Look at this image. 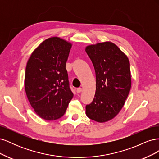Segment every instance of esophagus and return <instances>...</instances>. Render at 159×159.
Masks as SVG:
<instances>
[{"label": "esophagus", "instance_id": "34e87169", "mask_svg": "<svg viewBox=\"0 0 159 159\" xmlns=\"http://www.w3.org/2000/svg\"><path fill=\"white\" fill-rule=\"evenodd\" d=\"M81 91H82V88H79L76 89V91H77V93H80L81 92Z\"/></svg>", "mask_w": 159, "mask_h": 159}]
</instances>
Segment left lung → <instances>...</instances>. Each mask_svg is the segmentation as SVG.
Returning <instances> with one entry per match:
<instances>
[{"mask_svg":"<svg viewBox=\"0 0 159 159\" xmlns=\"http://www.w3.org/2000/svg\"><path fill=\"white\" fill-rule=\"evenodd\" d=\"M94 66L96 90L92 102L86 105V115L99 123L112 119L125 103L131 86L127 57L112 42L86 47Z\"/></svg>","mask_w":159,"mask_h":159,"instance_id":"1","label":"left lung"}]
</instances>
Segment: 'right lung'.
Here are the masks:
<instances>
[{
	"label": "right lung",
	"instance_id": "add662e5",
	"mask_svg": "<svg viewBox=\"0 0 159 159\" xmlns=\"http://www.w3.org/2000/svg\"><path fill=\"white\" fill-rule=\"evenodd\" d=\"M71 47L60 38H50L28 61L25 78L27 98L36 113L48 121L63 116L74 96L66 69Z\"/></svg>",
	"mask_w": 159,
	"mask_h": 159
}]
</instances>
